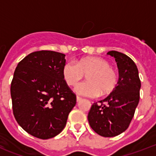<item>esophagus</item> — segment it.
Listing matches in <instances>:
<instances>
[{
    "label": "esophagus",
    "instance_id": "esophagus-1",
    "mask_svg": "<svg viewBox=\"0 0 156 156\" xmlns=\"http://www.w3.org/2000/svg\"><path fill=\"white\" fill-rule=\"evenodd\" d=\"M76 100H77V102H80L81 100H82V98L79 97V96H77V97H76Z\"/></svg>",
    "mask_w": 156,
    "mask_h": 156
}]
</instances>
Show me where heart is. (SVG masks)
Returning a JSON list of instances; mask_svg holds the SVG:
<instances>
[{
  "label": "heart",
  "instance_id": "1",
  "mask_svg": "<svg viewBox=\"0 0 156 156\" xmlns=\"http://www.w3.org/2000/svg\"><path fill=\"white\" fill-rule=\"evenodd\" d=\"M62 74L69 86H75L85 74L87 82L79 83L74 91L82 96L97 97L112 92L116 87V73L106 60L96 56H87L78 64L67 61L62 68Z\"/></svg>",
  "mask_w": 156,
  "mask_h": 156
}]
</instances>
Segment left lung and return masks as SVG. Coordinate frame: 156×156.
<instances>
[{
    "label": "left lung",
    "mask_w": 156,
    "mask_h": 156,
    "mask_svg": "<svg viewBox=\"0 0 156 156\" xmlns=\"http://www.w3.org/2000/svg\"><path fill=\"white\" fill-rule=\"evenodd\" d=\"M114 57L119 69L117 86L104 100L94 103L88 113V121L95 133L114 137L129 126L140 97L141 82L137 66L130 57L116 51L108 52Z\"/></svg>",
    "instance_id": "obj_1"
}]
</instances>
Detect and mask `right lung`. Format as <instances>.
I'll list each match as a JSON object with an SVG mask.
<instances>
[{
  "mask_svg": "<svg viewBox=\"0 0 156 156\" xmlns=\"http://www.w3.org/2000/svg\"><path fill=\"white\" fill-rule=\"evenodd\" d=\"M66 55L38 51L24 57L16 67L10 94L16 121L30 135L52 138L63 130L76 95L62 74Z\"/></svg>",
  "mask_w": 156,
  "mask_h": 156,
  "instance_id": "right-lung-1",
  "label": "right lung"
}]
</instances>
